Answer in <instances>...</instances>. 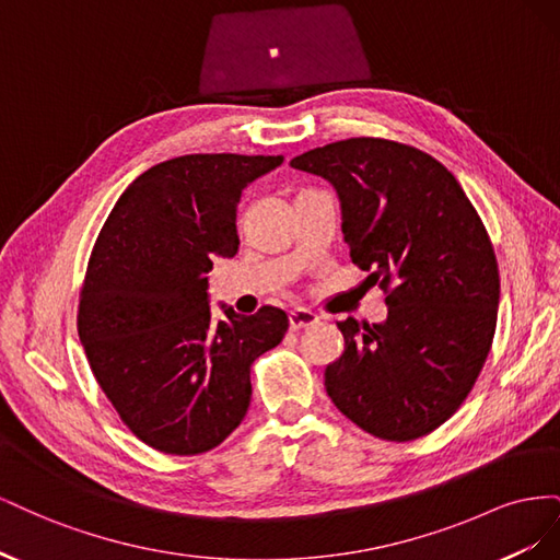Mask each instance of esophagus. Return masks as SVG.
Masks as SVG:
<instances>
[{"instance_id":"esophagus-1","label":"esophagus","mask_w":560,"mask_h":560,"mask_svg":"<svg viewBox=\"0 0 560 560\" xmlns=\"http://www.w3.org/2000/svg\"><path fill=\"white\" fill-rule=\"evenodd\" d=\"M317 325V315L306 311V308H296L290 313V329L292 331H299V329H308Z\"/></svg>"}]
</instances>
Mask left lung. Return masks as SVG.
<instances>
[{
    "instance_id": "obj_1",
    "label": "left lung",
    "mask_w": 560,
    "mask_h": 560,
    "mask_svg": "<svg viewBox=\"0 0 560 560\" xmlns=\"http://www.w3.org/2000/svg\"><path fill=\"white\" fill-rule=\"evenodd\" d=\"M341 200L350 257L387 294L378 325L336 322L346 348L327 364L336 409L364 432L411 442L465 401L493 343L500 276L463 186L425 151L350 138L290 161Z\"/></svg>"
}]
</instances>
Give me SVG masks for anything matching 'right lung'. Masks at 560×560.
<instances>
[{"mask_svg":"<svg viewBox=\"0 0 560 560\" xmlns=\"http://www.w3.org/2000/svg\"><path fill=\"white\" fill-rule=\"evenodd\" d=\"M282 156L189 154L149 167L116 200L89 259L79 338L93 374L144 444L219 446L247 413L249 366L290 319L273 306L210 311L208 270L238 252V202Z\"/></svg>","mask_w":560,"mask_h":560,"instance_id":"1","label":"right lung"}]
</instances>
